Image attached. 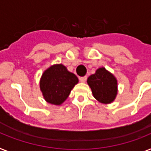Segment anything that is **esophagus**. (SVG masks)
<instances>
[{
	"mask_svg": "<svg viewBox=\"0 0 151 151\" xmlns=\"http://www.w3.org/2000/svg\"><path fill=\"white\" fill-rule=\"evenodd\" d=\"M87 81V77H81V78H80V81L82 82V83H84V82Z\"/></svg>",
	"mask_w": 151,
	"mask_h": 151,
	"instance_id": "34e87169",
	"label": "esophagus"
}]
</instances>
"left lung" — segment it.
<instances>
[{
  "instance_id": "obj_1",
  "label": "left lung",
  "mask_w": 151,
  "mask_h": 151,
  "mask_svg": "<svg viewBox=\"0 0 151 151\" xmlns=\"http://www.w3.org/2000/svg\"><path fill=\"white\" fill-rule=\"evenodd\" d=\"M88 84L93 95L101 103L109 104L117 95V81L111 73L101 67L88 78Z\"/></svg>"
}]
</instances>
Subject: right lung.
<instances>
[{
	"label": "right lung",
	"instance_id": "add662e5",
	"mask_svg": "<svg viewBox=\"0 0 151 151\" xmlns=\"http://www.w3.org/2000/svg\"><path fill=\"white\" fill-rule=\"evenodd\" d=\"M78 79L62 64L53 65L44 72L40 81L44 99L49 103L60 105L69 96Z\"/></svg>",
	"mask_w": 151,
	"mask_h": 151
}]
</instances>
